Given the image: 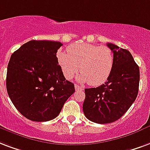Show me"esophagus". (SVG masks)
I'll use <instances>...</instances> for the list:
<instances>
[{"label":"esophagus","instance_id":"obj_1","mask_svg":"<svg viewBox=\"0 0 150 150\" xmlns=\"http://www.w3.org/2000/svg\"><path fill=\"white\" fill-rule=\"evenodd\" d=\"M75 89L76 90V91H79V90H83L82 86H79V85H77V84H75Z\"/></svg>","mask_w":150,"mask_h":150}]
</instances>
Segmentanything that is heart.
Masks as SVG:
<instances>
[{
  "label": "heart",
  "instance_id": "obj_1",
  "mask_svg": "<svg viewBox=\"0 0 150 150\" xmlns=\"http://www.w3.org/2000/svg\"><path fill=\"white\" fill-rule=\"evenodd\" d=\"M57 59L65 78H73L79 66V81L88 82L91 86L104 83L114 67V55L109 47L87 43L70 45L67 52L57 53Z\"/></svg>",
  "mask_w": 150,
  "mask_h": 150
}]
</instances>
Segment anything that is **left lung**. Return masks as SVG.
Wrapping results in <instances>:
<instances>
[{"label": "left lung", "instance_id": "8db88e82", "mask_svg": "<svg viewBox=\"0 0 150 150\" xmlns=\"http://www.w3.org/2000/svg\"><path fill=\"white\" fill-rule=\"evenodd\" d=\"M114 67L104 84L85 89L83 110L87 119L98 124L114 122L131 106L138 93L140 71L128 50L111 43Z\"/></svg>", "mask_w": 150, "mask_h": 150}]
</instances>
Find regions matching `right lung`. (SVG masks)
Listing matches in <instances>:
<instances>
[{"instance_id": "add662e5", "label": "right lung", "mask_w": 150, "mask_h": 150, "mask_svg": "<svg viewBox=\"0 0 150 150\" xmlns=\"http://www.w3.org/2000/svg\"><path fill=\"white\" fill-rule=\"evenodd\" d=\"M63 44L49 40H30L13 53L8 64L6 87L10 99L23 116L47 122L59 115L75 92L66 80L56 57Z\"/></svg>"}]
</instances>
